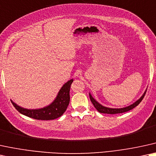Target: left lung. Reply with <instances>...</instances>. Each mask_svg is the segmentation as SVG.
<instances>
[{
	"mask_svg": "<svg viewBox=\"0 0 156 156\" xmlns=\"http://www.w3.org/2000/svg\"><path fill=\"white\" fill-rule=\"evenodd\" d=\"M147 90H145V92L144 93V94L141 96V98L140 99L137 100V101L135 102V103L132 104V105L127 106V107L125 108H121V109H112V108H108V107H105V106H103L101 105L100 104H98L97 101L94 99V98L92 97V96L89 94V97L90 101H91L93 105L94 106V107L97 109V111L100 113H104V114H119V113H123V112H126L129 111V110L133 109V108H135V106H137L138 104L140 103L142 100L143 99L144 96L145 95V93H146Z\"/></svg>",
	"mask_w": 156,
	"mask_h": 156,
	"instance_id": "8db88e82",
	"label": "left lung"
}]
</instances>
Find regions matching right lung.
<instances>
[{
  "instance_id": "right-lung-1",
  "label": "right lung",
  "mask_w": 156,
  "mask_h": 156,
  "mask_svg": "<svg viewBox=\"0 0 156 156\" xmlns=\"http://www.w3.org/2000/svg\"><path fill=\"white\" fill-rule=\"evenodd\" d=\"M73 80H68L63 85L58 96L50 105L39 109H27L20 107L11 101L18 112L23 115L38 120H52L61 117L66 111L70 102V89Z\"/></svg>"
}]
</instances>
